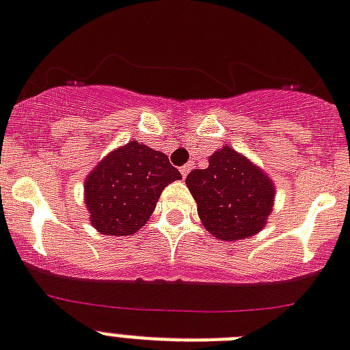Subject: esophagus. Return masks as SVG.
<instances>
[{
	"instance_id": "obj_1",
	"label": "esophagus",
	"mask_w": 350,
	"mask_h": 350,
	"mask_svg": "<svg viewBox=\"0 0 350 350\" xmlns=\"http://www.w3.org/2000/svg\"><path fill=\"white\" fill-rule=\"evenodd\" d=\"M180 172H181V176H183V178H187V176H189V172H190V165H183L180 169Z\"/></svg>"
}]
</instances>
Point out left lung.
<instances>
[{
  "label": "left lung",
  "instance_id": "8db88e82",
  "mask_svg": "<svg viewBox=\"0 0 350 350\" xmlns=\"http://www.w3.org/2000/svg\"><path fill=\"white\" fill-rule=\"evenodd\" d=\"M206 169L187 176L202 226L215 239L243 240L260 233L274 206V183L249 158L224 146Z\"/></svg>",
  "mask_w": 350,
  "mask_h": 350
}]
</instances>
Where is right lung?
<instances>
[{
    "instance_id": "right-lung-1",
    "label": "right lung",
    "mask_w": 350,
    "mask_h": 350,
    "mask_svg": "<svg viewBox=\"0 0 350 350\" xmlns=\"http://www.w3.org/2000/svg\"><path fill=\"white\" fill-rule=\"evenodd\" d=\"M180 178L167 154L137 140L113 149L85 178L90 224L108 237L133 234L152 215L161 190Z\"/></svg>"
}]
</instances>
